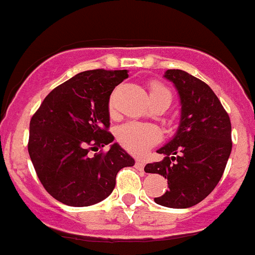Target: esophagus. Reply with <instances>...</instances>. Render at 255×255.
<instances>
[{"label": "esophagus", "mask_w": 255, "mask_h": 255, "mask_svg": "<svg viewBox=\"0 0 255 255\" xmlns=\"http://www.w3.org/2000/svg\"><path fill=\"white\" fill-rule=\"evenodd\" d=\"M144 166H145V162H144L143 159H136V161H135V167L138 168V170H143Z\"/></svg>", "instance_id": "esophagus-1"}]
</instances>
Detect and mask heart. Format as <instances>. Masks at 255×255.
Returning <instances> with one entry per match:
<instances>
[{"label":"heart","mask_w":255,"mask_h":255,"mask_svg":"<svg viewBox=\"0 0 255 255\" xmlns=\"http://www.w3.org/2000/svg\"><path fill=\"white\" fill-rule=\"evenodd\" d=\"M150 97L161 96L166 94L170 96V92L167 88L163 87L159 83H152L150 85ZM161 138V132L158 128H155L152 124L138 123V121H130L124 125H121L117 129V139L123 144L129 152L135 154H141L148 148H150L153 144H155Z\"/></svg>","instance_id":"b5f03b06"}]
</instances>
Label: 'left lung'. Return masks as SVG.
<instances>
[{
    "mask_svg": "<svg viewBox=\"0 0 255 255\" xmlns=\"http://www.w3.org/2000/svg\"><path fill=\"white\" fill-rule=\"evenodd\" d=\"M163 76L179 94L180 124L173 138L157 150L163 159L144 171L167 179L168 190L154 198L155 203L189 208L208 197L224 175L233 148L231 123L206 83L182 70H167Z\"/></svg>",
    "mask_w": 255,
    "mask_h": 255,
    "instance_id": "1",
    "label": "left lung"
}]
</instances>
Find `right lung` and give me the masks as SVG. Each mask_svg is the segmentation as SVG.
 <instances>
[{"label":"right lung","instance_id":"1","mask_svg":"<svg viewBox=\"0 0 255 255\" xmlns=\"http://www.w3.org/2000/svg\"><path fill=\"white\" fill-rule=\"evenodd\" d=\"M128 70H88L55 88L33 115L28 150L38 179L70 207L100 203L114 191L117 172L135 161L110 128V96ZM107 153L91 150L108 145Z\"/></svg>","mask_w":255,"mask_h":255}]
</instances>
